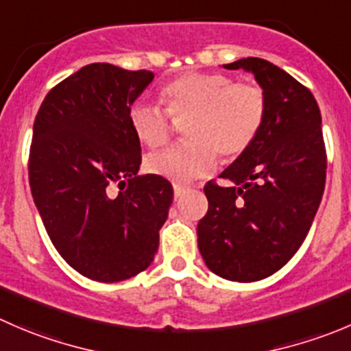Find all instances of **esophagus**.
<instances>
[{
    "label": "esophagus",
    "instance_id": "34e87169",
    "mask_svg": "<svg viewBox=\"0 0 351 351\" xmlns=\"http://www.w3.org/2000/svg\"><path fill=\"white\" fill-rule=\"evenodd\" d=\"M190 189H186V186H180V185H175L173 186V192H175V200H180L183 195H185L186 192H189Z\"/></svg>",
    "mask_w": 351,
    "mask_h": 351
}]
</instances>
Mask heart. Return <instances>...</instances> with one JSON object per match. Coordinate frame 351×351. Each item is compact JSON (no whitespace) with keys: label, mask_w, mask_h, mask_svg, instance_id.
Returning <instances> with one entry per match:
<instances>
[{"label":"heart","mask_w":351,"mask_h":351,"mask_svg":"<svg viewBox=\"0 0 351 351\" xmlns=\"http://www.w3.org/2000/svg\"><path fill=\"white\" fill-rule=\"evenodd\" d=\"M161 99L171 117H186L185 137L147 159L152 175L173 183H190L216 168L217 152L237 158L247 151L264 125L267 101L250 82H234L223 73H186L166 84ZM135 137L156 149L169 138L168 114L161 108L137 103L128 113Z\"/></svg>","instance_id":"obj_1"}]
</instances>
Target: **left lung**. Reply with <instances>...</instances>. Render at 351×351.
I'll return each instance as SVG.
<instances>
[{"mask_svg":"<svg viewBox=\"0 0 351 351\" xmlns=\"http://www.w3.org/2000/svg\"><path fill=\"white\" fill-rule=\"evenodd\" d=\"M245 70L266 94L261 132L219 178L204 186L209 209L197 224L206 266L240 283L264 280L300 248L321 204L326 149L317 101L290 73L261 58L223 64Z\"/></svg>","mask_w":351,"mask_h":351,"instance_id":"obj_1","label":"left lung"}]
</instances>
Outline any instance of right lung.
<instances>
[{
	"mask_svg": "<svg viewBox=\"0 0 351 351\" xmlns=\"http://www.w3.org/2000/svg\"><path fill=\"white\" fill-rule=\"evenodd\" d=\"M152 80L147 70L87 64L47 93L34 121L29 182L40 219L61 257L101 283L151 266L173 202L168 180L138 175L128 120Z\"/></svg>",
	"mask_w": 351,
	"mask_h": 351,
	"instance_id": "1",
	"label": "right lung"
}]
</instances>
